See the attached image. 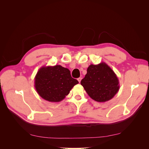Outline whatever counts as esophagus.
Here are the masks:
<instances>
[{
  "label": "esophagus",
  "instance_id": "34e87169",
  "mask_svg": "<svg viewBox=\"0 0 149 149\" xmlns=\"http://www.w3.org/2000/svg\"><path fill=\"white\" fill-rule=\"evenodd\" d=\"M81 79H82V78H81V77H80V78H79V79H78L77 80H78V81H79V83H80V81H81Z\"/></svg>",
  "mask_w": 149,
  "mask_h": 149
}]
</instances>
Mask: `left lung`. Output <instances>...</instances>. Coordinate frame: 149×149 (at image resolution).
<instances>
[{
  "instance_id": "left-lung-1",
  "label": "left lung",
  "mask_w": 149,
  "mask_h": 149,
  "mask_svg": "<svg viewBox=\"0 0 149 149\" xmlns=\"http://www.w3.org/2000/svg\"><path fill=\"white\" fill-rule=\"evenodd\" d=\"M81 84L92 99L100 103L111 100L120 89L118 77L104 62L91 64Z\"/></svg>"
}]
</instances>
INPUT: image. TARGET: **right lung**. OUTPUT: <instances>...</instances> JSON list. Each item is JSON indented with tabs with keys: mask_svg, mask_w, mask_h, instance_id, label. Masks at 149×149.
<instances>
[{
	"mask_svg": "<svg viewBox=\"0 0 149 149\" xmlns=\"http://www.w3.org/2000/svg\"><path fill=\"white\" fill-rule=\"evenodd\" d=\"M78 83L70 75V70L61 65L42 66L34 78V87L38 94L52 103L62 101Z\"/></svg>",
	"mask_w": 149,
	"mask_h": 149,
	"instance_id": "obj_1",
	"label": "right lung"
}]
</instances>
